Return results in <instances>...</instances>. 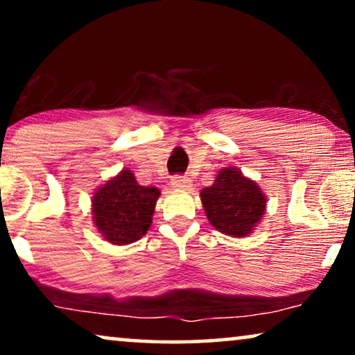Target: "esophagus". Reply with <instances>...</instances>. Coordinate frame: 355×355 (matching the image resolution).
I'll return each mask as SVG.
<instances>
[{"label": "esophagus", "mask_w": 355, "mask_h": 355, "mask_svg": "<svg viewBox=\"0 0 355 355\" xmlns=\"http://www.w3.org/2000/svg\"><path fill=\"white\" fill-rule=\"evenodd\" d=\"M171 186L174 189H178V191H187L192 184H191V179L186 176H174L171 179Z\"/></svg>", "instance_id": "obj_1"}]
</instances>
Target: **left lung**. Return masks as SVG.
Masks as SVG:
<instances>
[{"mask_svg": "<svg viewBox=\"0 0 355 355\" xmlns=\"http://www.w3.org/2000/svg\"><path fill=\"white\" fill-rule=\"evenodd\" d=\"M203 210L216 231L232 237L249 236L266 210L259 184L237 168H223L213 186L200 192Z\"/></svg>", "mask_w": 355, "mask_h": 355, "instance_id": "8db88e82", "label": "left lung"}]
</instances>
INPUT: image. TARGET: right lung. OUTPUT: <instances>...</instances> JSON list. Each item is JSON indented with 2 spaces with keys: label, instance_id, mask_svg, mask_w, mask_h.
<instances>
[{
  "label": "right lung",
  "instance_id": "add662e5",
  "mask_svg": "<svg viewBox=\"0 0 355 355\" xmlns=\"http://www.w3.org/2000/svg\"><path fill=\"white\" fill-rule=\"evenodd\" d=\"M158 197L157 187L140 186L130 169H123L94 193L92 218L96 230L111 244H132L152 226Z\"/></svg>",
  "mask_w": 355,
  "mask_h": 355
}]
</instances>
